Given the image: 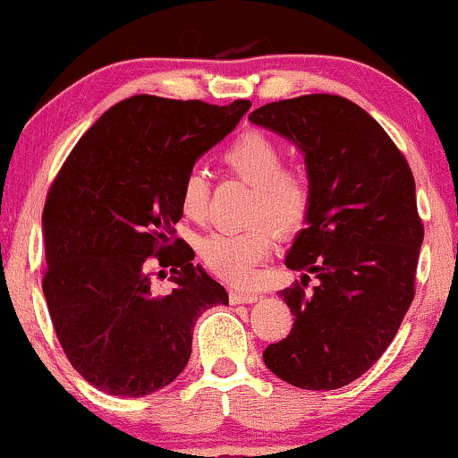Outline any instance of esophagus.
I'll use <instances>...</instances> for the list:
<instances>
[{"instance_id": "esophagus-1", "label": "esophagus", "mask_w": 458, "mask_h": 458, "mask_svg": "<svg viewBox=\"0 0 458 458\" xmlns=\"http://www.w3.org/2000/svg\"><path fill=\"white\" fill-rule=\"evenodd\" d=\"M259 299V293L254 291H230V303H254Z\"/></svg>"}]
</instances>
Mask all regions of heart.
I'll return each instance as SVG.
<instances>
[{"label":"heart","instance_id":"heart-1","mask_svg":"<svg viewBox=\"0 0 458 458\" xmlns=\"http://www.w3.org/2000/svg\"><path fill=\"white\" fill-rule=\"evenodd\" d=\"M224 163L233 174L254 187L251 219H269L282 233H293L306 222L312 204V185L301 167L284 165V148L262 131H245L224 150ZM208 207V178L199 167L189 170L181 182V208L189 219H202ZM269 224L243 230H222L202 241L199 254L213 273L241 284L254 276L256 265L273 247Z\"/></svg>","mask_w":458,"mask_h":458}]
</instances>
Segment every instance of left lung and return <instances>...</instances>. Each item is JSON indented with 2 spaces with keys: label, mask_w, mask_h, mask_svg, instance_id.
Wrapping results in <instances>:
<instances>
[{
  "label": "left lung",
  "mask_w": 458,
  "mask_h": 458,
  "mask_svg": "<svg viewBox=\"0 0 458 458\" xmlns=\"http://www.w3.org/2000/svg\"><path fill=\"white\" fill-rule=\"evenodd\" d=\"M250 123L291 140L306 159L312 204L288 269L319 282L280 291L295 323L262 360L301 390H338L375 364L413 301L424 225L403 152L360 105L306 94L262 105Z\"/></svg>",
  "instance_id": "left-lung-1"
}]
</instances>
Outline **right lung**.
<instances>
[{
	"instance_id": "right-lung-1",
	"label": "right lung",
	"mask_w": 458,
	"mask_h": 458,
	"mask_svg": "<svg viewBox=\"0 0 458 458\" xmlns=\"http://www.w3.org/2000/svg\"><path fill=\"white\" fill-rule=\"evenodd\" d=\"M250 107L124 98L55 176L43 211V293L68 361L98 390L138 398L170 386L191 355L199 314L228 303L174 225L182 178ZM150 259L175 273L167 296L151 288Z\"/></svg>"
}]
</instances>
